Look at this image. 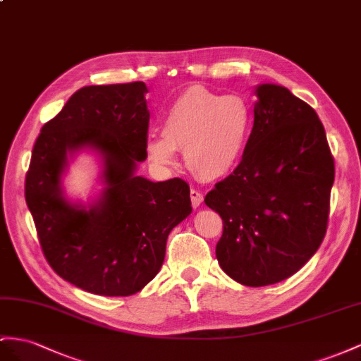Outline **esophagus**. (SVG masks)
I'll list each match as a JSON object with an SVG mask.
<instances>
[{
  "instance_id": "34e87169",
  "label": "esophagus",
  "mask_w": 361,
  "mask_h": 361,
  "mask_svg": "<svg viewBox=\"0 0 361 361\" xmlns=\"http://www.w3.org/2000/svg\"><path fill=\"white\" fill-rule=\"evenodd\" d=\"M190 200H192V206L197 209V207L201 206V202H202V200H204V197H202V193L200 190L192 189L190 190Z\"/></svg>"
}]
</instances>
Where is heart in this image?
I'll return each instance as SVG.
<instances>
[{
	"label": "heart",
	"instance_id": "b5f03b06",
	"mask_svg": "<svg viewBox=\"0 0 361 361\" xmlns=\"http://www.w3.org/2000/svg\"><path fill=\"white\" fill-rule=\"evenodd\" d=\"M253 122V108L244 97L190 87L166 111L161 133L147 138V159L157 168H171L177 149H184V161L200 178H224L243 161Z\"/></svg>",
	"mask_w": 361,
	"mask_h": 361
}]
</instances>
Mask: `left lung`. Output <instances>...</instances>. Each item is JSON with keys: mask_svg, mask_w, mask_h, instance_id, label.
<instances>
[{"mask_svg": "<svg viewBox=\"0 0 361 361\" xmlns=\"http://www.w3.org/2000/svg\"><path fill=\"white\" fill-rule=\"evenodd\" d=\"M250 143L204 202L223 218L216 259L247 286L298 273L326 233L334 183L325 128L308 104L276 84L256 87Z\"/></svg>", "mask_w": 361, "mask_h": 361, "instance_id": "obj_1", "label": "left lung"}]
</instances>
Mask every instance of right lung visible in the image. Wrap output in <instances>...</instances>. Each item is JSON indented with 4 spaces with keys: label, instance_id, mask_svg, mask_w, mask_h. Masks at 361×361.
<instances>
[{
    "label": "right lung",
    "instance_id": "obj_1",
    "mask_svg": "<svg viewBox=\"0 0 361 361\" xmlns=\"http://www.w3.org/2000/svg\"><path fill=\"white\" fill-rule=\"evenodd\" d=\"M145 82L78 90L41 129L25 175V202L45 259L63 281L99 295H131L160 271L171 230L190 212L189 184L137 175L146 160ZM102 160L101 195L82 207L63 195L68 159Z\"/></svg>",
    "mask_w": 361,
    "mask_h": 361
}]
</instances>
